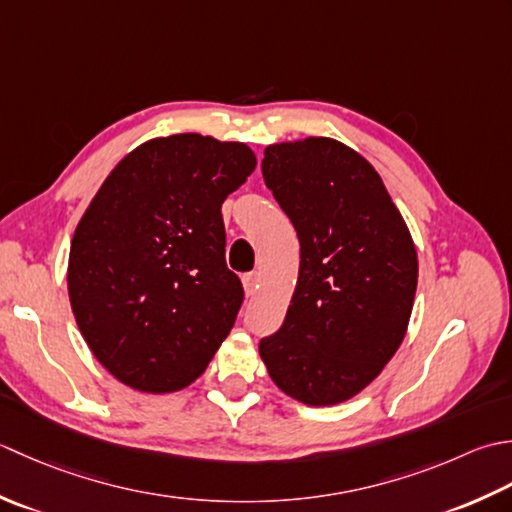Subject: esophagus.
<instances>
[{"label":"esophagus","instance_id":"34e87169","mask_svg":"<svg viewBox=\"0 0 512 512\" xmlns=\"http://www.w3.org/2000/svg\"><path fill=\"white\" fill-rule=\"evenodd\" d=\"M258 283H260V276L256 274V271H249V274L243 276V289L247 296H254L256 289H258Z\"/></svg>","mask_w":512,"mask_h":512}]
</instances>
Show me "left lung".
I'll return each mask as SVG.
<instances>
[{"mask_svg":"<svg viewBox=\"0 0 512 512\" xmlns=\"http://www.w3.org/2000/svg\"><path fill=\"white\" fill-rule=\"evenodd\" d=\"M263 179L300 241L283 327L260 340L269 378L302 404L351 400L378 378L409 329L417 252L380 174L336 139L265 148Z\"/></svg>","mask_w":512,"mask_h":512,"instance_id":"8db88e82","label":"left lung"}]
</instances>
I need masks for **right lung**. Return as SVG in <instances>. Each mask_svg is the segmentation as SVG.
I'll return each instance as SVG.
<instances>
[{
    "label": "right lung",
    "mask_w": 512,
    "mask_h": 512,
    "mask_svg": "<svg viewBox=\"0 0 512 512\" xmlns=\"http://www.w3.org/2000/svg\"><path fill=\"white\" fill-rule=\"evenodd\" d=\"M256 170L247 143L185 132L114 165L77 223L68 296L103 369L141 393L181 391L234 327L221 205Z\"/></svg>",
    "instance_id": "add662e5"
}]
</instances>
